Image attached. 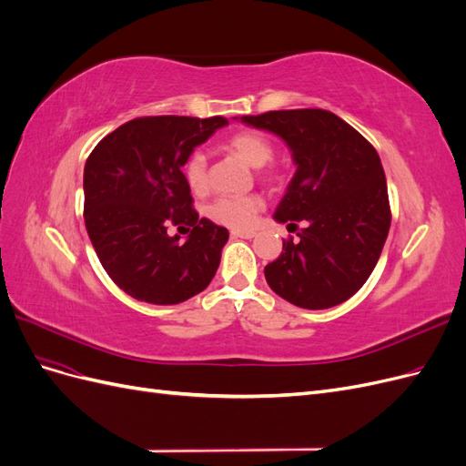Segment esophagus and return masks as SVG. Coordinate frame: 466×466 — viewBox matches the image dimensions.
Returning <instances> with one entry per match:
<instances>
[{
	"label": "esophagus",
	"mask_w": 466,
	"mask_h": 466,
	"mask_svg": "<svg viewBox=\"0 0 466 466\" xmlns=\"http://www.w3.org/2000/svg\"><path fill=\"white\" fill-rule=\"evenodd\" d=\"M257 233L255 231H241V229H235V231H231V237H241V238H252L255 237Z\"/></svg>",
	"instance_id": "obj_1"
}]
</instances>
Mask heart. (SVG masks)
<instances>
[{"mask_svg": "<svg viewBox=\"0 0 466 466\" xmlns=\"http://www.w3.org/2000/svg\"><path fill=\"white\" fill-rule=\"evenodd\" d=\"M228 149L235 153L238 159L245 161L252 168H260L270 163L274 147L270 139L258 132L241 130L235 132L228 139ZM187 185L194 194H202L208 188V161L206 155L196 151L192 153L185 165ZM262 200L257 194L247 196H221L216 202L208 206V216L216 223L228 225L235 229H247L257 219V214L262 209Z\"/></svg>", "mask_w": 466, "mask_h": 466, "instance_id": "heart-1", "label": "heart"}]
</instances>
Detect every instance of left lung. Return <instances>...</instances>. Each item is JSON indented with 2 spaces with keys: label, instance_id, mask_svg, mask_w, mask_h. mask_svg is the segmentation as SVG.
<instances>
[{
  "label": "left lung",
  "instance_id": "obj_1",
  "mask_svg": "<svg viewBox=\"0 0 466 466\" xmlns=\"http://www.w3.org/2000/svg\"><path fill=\"white\" fill-rule=\"evenodd\" d=\"M278 136L295 175L274 219L298 231L264 268L268 286L301 309L340 305L368 281L390 228L383 165L360 132L329 110H272L235 118Z\"/></svg>",
  "mask_w": 466,
  "mask_h": 466
}]
</instances>
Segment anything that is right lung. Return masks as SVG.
Wrapping results in <instances>:
<instances>
[{"mask_svg":"<svg viewBox=\"0 0 466 466\" xmlns=\"http://www.w3.org/2000/svg\"><path fill=\"white\" fill-rule=\"evenodd\" d=\"M229 122L146 116L96 144L83 171L86 228L110 279L137 301L177 305L216 276L229 231L198 218L182 167ZM168 224L193 228L187 242Z\"/></svg>","mask_w":466,"mask_h":466,"instance_id":"right-lung-1","label":"right lung"}]
</instances>
